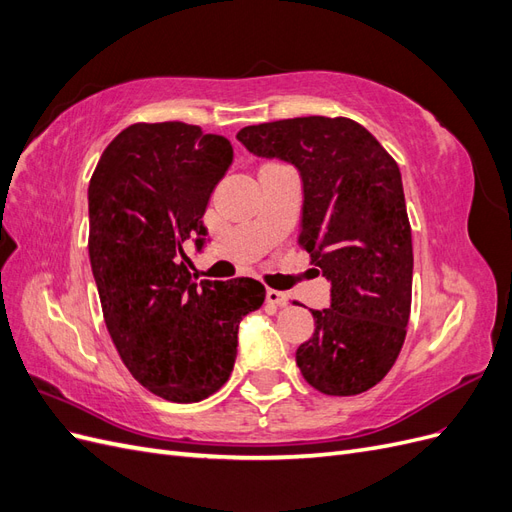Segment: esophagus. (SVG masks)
Wrapping results in <instances>:
<instances>
[{"label":"esophagus","mask_w":512,"mask_h":512,"mask_svg":"<svg viewBox=\"0 0 512 512\" xmlns=\"http://www.w3.org/2000/svg\"><path fill=\"white\" fill-rule=\"evenodd\" d=\"M267 303H273V305H286L288 303V297L284 292H280V290H273V288H269L267 290Z\"/></svg>","instance_id":"obj_1"}]
</instances>
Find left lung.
Listing matches in <instances>:
<instances>
[{"label": "left lung", "instance_id": "left-lung-1", "mask_svg": "<svg viewBox=\"0 0 512 512\" xmlns=\"http://www.w3.org/2000/svg\"><path fill=\"white\" fill-rule=\"evenodd\" d=\"M239 143L299 170V243L331 284L327 309L297 350L307 384L324 395L376 386L404 346L412 303V230L397 162L361 123L294 117L247 126Z\"/></svg>", "mask_w": 512, "mask_h": 512}]
</instances>
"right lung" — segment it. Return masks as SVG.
<instances>
[{
    "mask_svg": "<svg viewBox=\"0 0 512 512\" xmlns=\"http://www.w3.org/2000/svg\"><path fill=\"white\" fill-rule=\"evenodd\" d=\"M232 145L181 121L119 132L89 181V260L123 365L153 395L192 404L228 380L239 322L265 301L252 277L200 280L183 247H205L203 215Z\"/></svg>",
    "mask_w": 512,
    "mask_h": 512,
    "instance_id": "add662e5",
    "label": "right lung"
}]
</instances>
